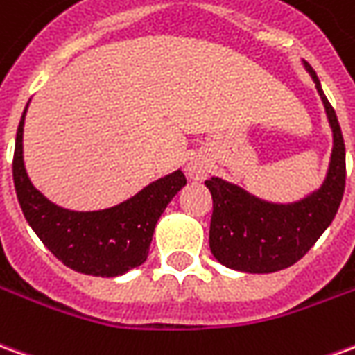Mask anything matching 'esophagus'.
Wrapping results in <instances>:
<instances>
[{"label": "esophagus", "instance_id": "esophagus-1", "mask_svg": "<svg viewBox=\"0 0 355 355\" xmlns=\"http://www.w3.org/2000/svg\"><path fill=\"white\" fill-rule=\"evenodd\" d=\"M186 173H188V177L194 178V180H200V178L205 177V167H203L202 163H198V161H190L188 163V167H186Z\"/></svg>", "mask_w": 355, "mask_h": 355}]
</instances>
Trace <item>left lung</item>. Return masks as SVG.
I'll list each match as a JSON object with an SVG mask.
<instances>
[{
	"instance_id": "1",
	"label": "left lung",
	"mask_w": 355,
	"mask_h": 355,
	"mask_svg": "<svg viewBox=\"0 0 355 355\" xmlns=\"http://www.w3.org/2000/svg\"><path fill=\"white\" fill-rule=\"evenodd\" d=\"M333 126V157L321 190L292 205H272L220 178L205 180L213 198L209 248L220 263L246 272H275L294 265L333 223L346 186V148L333 105L306 63Z\"/></svg>"
}]
</instances>
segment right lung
Wrapping results in <instances>:
<instances>
[{
    "label": "right lung",
    "instance_id": "1",
    "mask_svg": "<svg viewBox=\"0 0 355 355\" xmlns=\"http://www.w3.org/2000/svg\"><path fill=\"white\" fill-rule=\"evenodd\" d=\"M24 113L15 140V190L24 217L44 246L73 271L94 277H117L142 265L157 219L186 184L182 171L155 180L140 194L105 211H67L46 200L26 177L22 163Z\"/></svg>",
    "mask_w": 355,
    "mask_h": 355
}]
</instances>
